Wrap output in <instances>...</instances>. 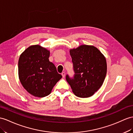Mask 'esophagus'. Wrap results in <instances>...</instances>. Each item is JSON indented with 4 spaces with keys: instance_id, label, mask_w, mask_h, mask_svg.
Returning a JSON list of instances; mask_svg holds the SVG:
<instances>
[{
    "instance_id": "esophagus-1",
    "label": "esophagus",
    "mask_w": 133,
    "mask_h": 133,
    "mask_svg": "<svg viewBox=\"0 0 133 133\" xmlns=\"http://www.w3.org/2000/svg\"><path fill=\"white\" fill-rule=\"evenodd\" d=\"M61 75H62V76H63V78H64V77H65V72H63L61 73Z\"/></svg>"
}]
</instances>
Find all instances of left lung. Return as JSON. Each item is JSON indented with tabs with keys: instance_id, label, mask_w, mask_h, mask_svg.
<instances>
[{
	"instance_id": "obj_1",
	"label": "left lung",
	"mask_w": 133,
	"mask_h": 133,
	"mask_svg": "<svg viewBox=\"0 0 133 133\" xmlns=\"http://www.w3.org/2000/svg\"><path fill=\"white\" fill-rule=\"evenodd\" d=\"M74 76H66L72 91L79 98H89L100 89L107 74L104 56L93 46L81 45L70 50Z\"/></svg>"
}]
</instances>
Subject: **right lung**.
Masks as SVG:
<instances>
[{
    "label": "right lung",
    "instance_id": "add662e5",
    "mask_svg": "<svg viewBox=\"0 0 133 133\" xmlns=\"http://www.w3.org/2000/svg\"><path fill=\"white\" fill-rule=\"evenodd\" d=\"M50 51L39 45L26 48L18 60V77L24 88L39 98L48 95L62 78L49 61Z\"/></svg>",
    "mask_w": 133,
    "mask_h": 133
}]
</instances>
